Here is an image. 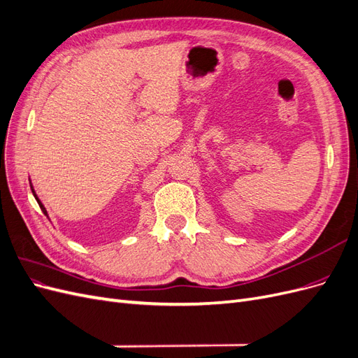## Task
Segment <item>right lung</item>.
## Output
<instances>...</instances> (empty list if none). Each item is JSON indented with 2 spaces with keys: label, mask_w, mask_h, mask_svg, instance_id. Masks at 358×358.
<instances>
[{
  "label": "right lung",
  "mask_w": 358,
  "mask_h": 358,
  "mask_svg": "<svg viewBox=\"0 0 358 358\" xmlns=\"http://www.w3.org/2000/svg\"><path fill=\"white\" fill-rule=\"evenodd\" d=\"M31 189H32V187H31ZM32 194H34V197H36V200H37V203H38V206H40V209L43 210V213H45V215H48V212H46V209H45V206H43L41 204V201L37 199V196H36V192H34V189H32Z\"/></svg>",
  "instance_id": "1"
}]
</instances>
